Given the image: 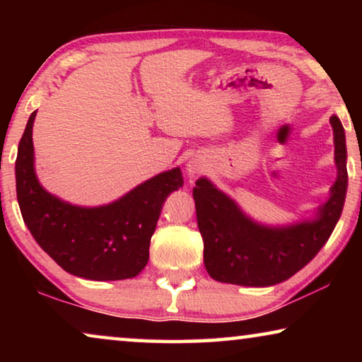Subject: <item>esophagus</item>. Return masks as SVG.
<instances>
[{
  "label": "esophagus",
  "mask_w": 362,
  "mask_h": 362,
  "mask_svg": "<svg viewBox=\"0 0 362 362\" xmlns=\"http://www.w3.org/2000/svg\"><path fill=\"white\" fill-rule=\"evenodd\" d=\"M187 171H189V175H194V173L201 171V166L197 165L196 161H189V165H187Z\"/></svg>",
  "instance_id": "esophagus-1"
}]
</instances>
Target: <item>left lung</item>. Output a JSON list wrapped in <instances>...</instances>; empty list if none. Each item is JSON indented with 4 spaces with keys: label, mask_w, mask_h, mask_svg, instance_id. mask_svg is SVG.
I'll return each mask as SVG.
<instances>
[{
    "label": "left lung",
    "mask_w": 362,
    "mask_h": 362,
    "mask_svg": "<svg viewBox=\"0 0 362 362\" xmlns=\"http://www.w3.org/2000/svg\"><path fill=\"white\" fill-rule=\"evenodd\" d=\"M334 132L338 180L331 196L311 222L270 229L252 222L235 202L201 177L192 189L197 227L204 240V265L217 281L244 286L280 284L303 269L329 239L348 189L346 138L339 118H329Z\"/></svg>",
    "instance_id": "1"
}]
</instances>
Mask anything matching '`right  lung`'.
<instances>
[{"label":"right lung","instance_id":"1","mask_svg":"<svg viewBox=\"0 0 362 362\" xmlns=\"http://www.w3.org/2000/svg\"><path fill=\"white\" fill-rule=\"evenodd\" d=\"M18 146L16 194L28 229L44 252L69 274L87 280L133 279L150 259V240L163 202L180 189V168L148 180L102 207H77L51 196L34 175L33 123Z\"/></svg>","mask_w":362,"mask_h":362}]
</instances>
